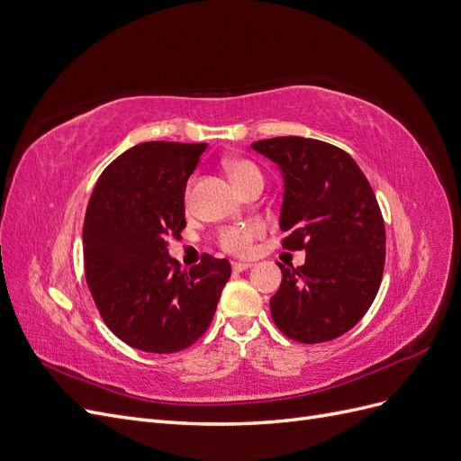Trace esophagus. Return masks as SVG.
Wrapping results in <instances>:
<instances>
[{"instance_id": "esophagus-1", "label": "esophagus", "mask_w": 461, "mask_h": 461, "mask_svg": "<svg viewBox=\"0 0 461 461\" xmlns=\"http://www.w3.org/2000/svg\"><path fill=\"white\" fill-rule=\"evenodd\" d=\"M249 267H252V263H244V261H234V263H232V271H234V273L248 271Z\"/></svg>"}]
</instances>
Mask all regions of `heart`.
I'll use <instances>...</instances> for the list:
<instances>
[{
    "mask_svg": "<svg viewBox=\"0 0 461 461\" xmlns=\"http://www.w3.org/2000/svg\"><path fill=\"white\" fill-rule=\"evenodd\" d=\"M227 173L236 188H242L252 180H263L259 167L244 158L227 161ZM190 202V190L186 192V205ZM263 234V227L259 222H244V225L222 227L217 232V246L222 252L232 256H248L254 249V242Z\"/></svg>",
    "mask_w": 461,
    "mask_h": 461,
    "instance_id": "obj_1",
    "label": "heart"
}]
</instances>
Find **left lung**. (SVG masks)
Returning <instances> with one entry per match:
<instances>
[{
    "label": "left lung",
    "mask_w": 461,
    "mask_h": 461,
    "mask_svg": "<svg viewBox=\"0 0 461 461\" xmlns=\"http://www.w3.org/2000/svg\"><path fill=\"white\" fill-rule=\"evenodd\" d=\"M252 148L281 167L285 249H305L302 267H285L271 315L285 337L319 344L342 337L379 292L386 236L381 207L357 163L337 146L278 136Z\"/></svg>",
    "instance_id": "obj_1"
}]
</instances>
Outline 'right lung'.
Listing matches in <instances>:
<instances>
[{
    "label": "right lung",
    "instance_id": "right-lung-1",
    "mask_svg": "<svg viewBox=\"0 0 461 461\" xmlns=\"http://www.w3.org/2000/svg\"><path fill=\"white\" fill-rule=\"evenodd\" d=\"M207 144L144 142L107 165L90 196L82 242L90 294L124 344L186 350L212 325L230 263L209 254L190 269L167 252L186 227L185 188Z\"/></svg>",
    "mask_w": 461,
    "mask_h": 461
}]
</instances>
